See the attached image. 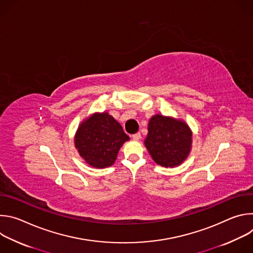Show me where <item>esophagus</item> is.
Returning a JSON list of instances; mask_svg holds the SVG:
<instances>
[{"label":"esophagus","instance_id":"34e87169","mask_svg":"<svg viewBox=\"0 0 253 253\" xmlns=\"http://www.w3.org/2000/svg\"><path fill=\"white\" fill-rule=\"evenodd\" d=\"M132 138L134 139V140H139L140 138H141V133H135V134H133L132 135Z\"/></svg>","mask_w":253,"mask_h":253}]
</instances>
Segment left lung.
<instances>
[{
  "label": "left lung",
  "mask_w": 253,
  "mask_h": 253,
  "mask_svg": "<svg viewBox=\"0 0 253 253\" xmlns=\"http://www.w3.org/2000/svg\"><path fill=\"white\" fill-rule=\"evenodd\" d=\"M191 137V130L184 122L155 115L149 121L145 146L157 164L174 167L187 158Z\"/></svg>",
  "instance_id": "1"
}]
</instances>
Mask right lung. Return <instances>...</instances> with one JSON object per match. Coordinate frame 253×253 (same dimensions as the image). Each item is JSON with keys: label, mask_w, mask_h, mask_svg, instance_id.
I'll use <instances>...</instances> for the list:
<instances>
[{"label": "right lung", "mask_w": 253, "mask_h": 253, "mask_svg": "<svg viewBox=\"0 0 253 253\" xmlns=\"http://www.w3.org/2000/svg\"><path fill=\"white\" fill-rule=\"evenodd\" d=\"M129 140L122 126L108 113L94 114L78 128L75 145L85 161L96 168L111 166L122 144Z\"/></svg>", "instance_id": "right-lung-1"}]
</instances>
